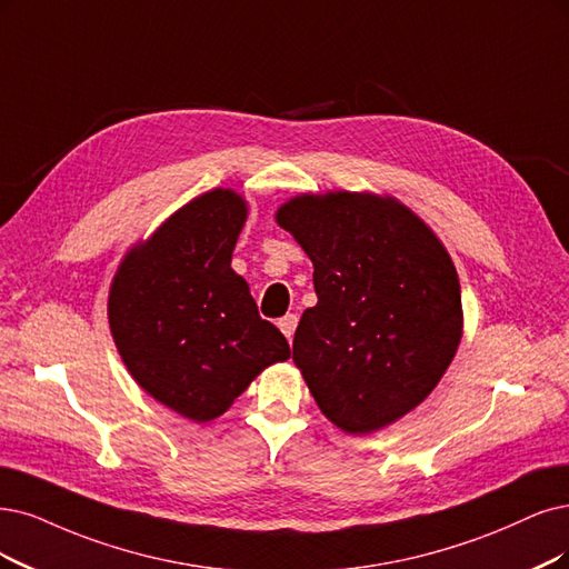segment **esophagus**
<instances>
[{
    "instance_id": "esophagus-1",
    "label": "esophagus",
    "mask_w": 569,
    "mask_h": 569,
    "mask_svg": "<svg viewBox=\"0 0 569 569\" xmlns=\"http://www.w3.org/2000/svg\"><path fill=\"white\" fill-rule=\"evenodd\" d=\"M279 328L288 340H292V335H296V328H298V313H286L283 319H279Z\"/></svg>"
}]
</instances>
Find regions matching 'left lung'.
I'll list each match as a JSON object with an SVG mask.
<instances>
[{
	"mask_svg": "<svg viewBox=\"0 0 569 569\" xmlns=\"http://www.w3.org/2000/svg\"><path fill=\"white\" fill-rule=\"evenodd\" d=\"M313 264L317 307L292 340L313 401L347 433L415 410L452 363L465 313L446 246L393 197L300 194L277 210Z\"/></svg>",
	"mask_w": 569,
	"mask_h": 569,
	"instance_id": "8db88e82",
	"label": "left lung"
}]
</instances>
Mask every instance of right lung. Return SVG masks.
Segmentation results:
<instances>
[{
	"mask_svg": "<svg viewBox=\"0 0 569 569\" xmlns=\"http://www.w3.org/2000/svg\"><path fill=\"white\" fill-rule=\"evenodd\" d=\"M248 206L210 189L178 208L121 260L108 300L114 345L133 380L166 408L210 422L271 363L290 359L231 269Z\"/></svg>",
	"mask_w": 569,
	"mask_h": 569,
	"instance_id": "add662e5",
	"label": "right lung"
}]
</instances>
